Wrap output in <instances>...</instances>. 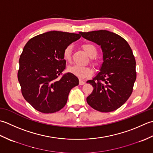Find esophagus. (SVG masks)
<instances>
[{
	"mask_svg": "<svg viewBox=\"0 0 153 153\" xmlns=\"http://www.w3.org/2000/svg\"><path fill=\"white\" fill-rule=\"evenodd\" d=\"M85 82L83 80H82V79L79 80V85H85Z\"/></svg>",
	"mask_w": 153,
	"mask_h": 153,
	"instance_id": "esophagus-1",
	"label": "esophagus"
}]
</instances>
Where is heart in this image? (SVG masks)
Returning a JSON list of instances; mask_svg holds the SVG:
<instances>
[{
    "label": "heart",
    "mask_w": 153,
    "mask_h": 153,
    "mask_svg": "<svg viewBox=\"0 0 153 153\" xmlns=\"http://www.w3.org/2000/svg\"><path fill=\"white\" fill-rule=\"evenodd\" d=\"M82 48L85 51L88 55L89 57H93L97 54V49L93 44L91 43H85L82 45ZM73 48L71 45L67 46L63 51V59L67 62H71V53H72ZM94 64H96L94 63ZM68 71L71 73L73 74L78 77L84 79L88 77L92 74V69L89 67H83L80 65H74L73 66L68 67Z\"/></svg>",
    "instance_id": "b5f03b06"
}]
</instances>
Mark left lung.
<instances>
[{
  "instance_id": "1",
  "label": "left lung",
  "mask_w": 153,
  "mask_h": 153,
  "mask_svg": "<svg viewBox=\"0 0 153 153\" xmlns=\"http://www.w3.org/2000/svg\"><path fill=\"white\" fill-rule=\"evenodd\" d=\"M82 37L100 46L103 63L92 80V92L86 101L94 110L110 112L120 108L133 92L136 80V62L128 43L107 30L79 32Z\"/></svg>"
}]
</instances>
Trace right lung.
<instances>
[{
    "instance_id": "right-lung-1",
    "label": "right lung",
    "mask_w": 153,
    "mask_h": 153,
    "mask_svg": "<svg viewBox=\"0 0 153 153\" xmlns=\"http://www.w3.org/2000/svg\"><path fill=\"white\" fill-rule=\"evenodd\" d=\"M80 37L50 31L33 37L24 46L18 79L24 99L36 110L51 114L61 110L71 90L79 85V79L72 73L59 76L65 69L64 49Z\"/></svg>"
}]
</instances>
